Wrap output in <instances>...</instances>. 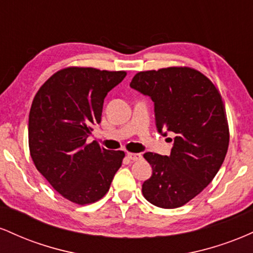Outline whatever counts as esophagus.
Here are the masks:
<instances>
[{
    "mask_svg": "<svg viewBox=\"0 0 253 253\" xmlns=\"http://www.w3.org/2000/svg\"><path fill=\"white\" fill-rule=\"evenodd\" d=\"M127 157L130 159V161H134V162H138L141 159V155L140 153H133V152H128L127 153Z\"/></svg>",
    "mask_w": 253,
    "mask_h": 253,
    "instance_id": "esophagus-1",
    "label": "esophagus"
}]
</instances>
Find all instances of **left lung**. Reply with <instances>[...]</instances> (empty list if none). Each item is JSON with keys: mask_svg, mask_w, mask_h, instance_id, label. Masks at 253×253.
<instances>
[{"mask_svg": "<svg viewBox=\"0 0 253 253\" xmlns=\"http://www.w3.org/2000/svg\"><path fill=\"white\" fill-rule=\"evenodd\" d=\"M129 85L153 101L158 132L175 133L170 156L144 155L152 176L143 183V195L157 207H181L213 181L227 153L221 95L210 78L187 66L140 71Z\"/></svg>", "mask_w": 253, "mask_h": 253, "instance_id": "left-lung-1", "label": "left lung"}]
</instances>
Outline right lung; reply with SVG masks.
<instances>
[{
    "label": "right lung",
    "mask_w": 253,
    "mask_h": 253,
    "mask_svg": "<svg viewBox=\"0 0 253 253\" xmlns=\"http://www.w3.org/2000/svg\"><path fill=\"white\" fill-rule=\"evenodd\" d=\"M126 71L65 68L46 81L34 96L28 119L31 157L63 197L77 205L96 202L109 190L124 151L86 144L101 123L104 97Z\"/></svg>",
    "instance_id": "1"
}]
</instances>
